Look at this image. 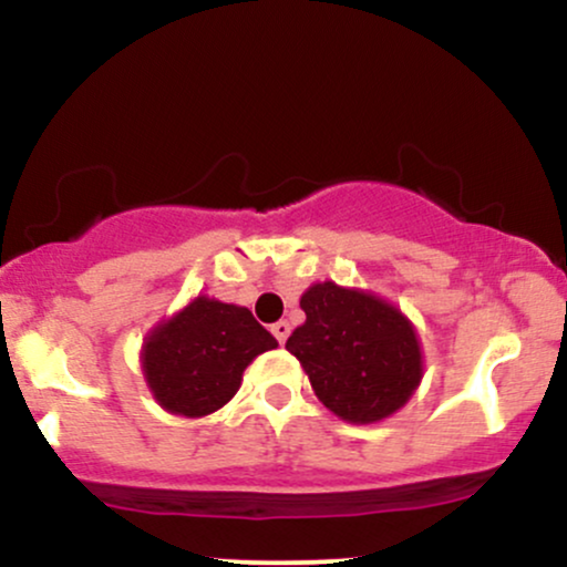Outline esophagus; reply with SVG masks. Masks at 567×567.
Returning a JSON list of instances; mask_svg holds the SVG:
<instances>
[{
	"instance_id": "1",
	"label": "esophagus",
	"mask_w": 567,
	"mask_h": 567,
	"mask_svg": "<svg viewBox=\"0 0 567 567\" xmlns=\"http://www.w3.org/2000/svg\"><path fill=\"white\" fill-rule=\"evenodd\" d=\"M271 333H275L279 343H285V341H288V336H290V324L285 320H279V322L271 324Z\"/></svg>"
}]
</instances>
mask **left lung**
Here are the masks:
<instances>
[{
	"mask_svg": "<svg viewBox=\"0 0 567 567\" xmlns=\"http://www.w3.org/2000/svg\"><path fill=\"white\" fill-rule=\"evenodd\" d=\"M306 322L285 343L328 410L349 424L396 413L424 375L413 322L365 290L317 282L301 296Z\"/></svg>",
	"mask_w": 567,
	"mask_h": 567,
	"instance_id": "left-lung-1",
	"label": "left lung"
}]
</instances>
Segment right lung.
Segmentation results:
<instances>
[{
	"instance_id": "right-lung-1",
	"label": "right lung",
	"mask_w": 567,
	"mask_h": 567,
	"mask_svg": "<svg viewBox=\"0 0 567 567\" xmlns=\"http://www.w3.org/2000/svg\"><path fill=\"white\" fill-rule=\"evenodd\" d=\"M277 338L250 309L197 296L146 336L143 375L167 413L202 419L237 394L245 368Z\"/></svg>"
}]
</instances>
